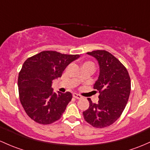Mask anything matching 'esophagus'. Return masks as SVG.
Wrapping results in <instances>:
<instances>
[{"mask_svg":"<svg viewBox=\"0 0 150 150\" xmlns=\"http://www.w3.org/2000/svg\"><path fill=\"white\" fill-rule=\"evenodd\" d=\"M72 96H73L74 98H77V99L82 98V96L79 95V94L76 93H72Z\"/></svg>","mask_w":150,"mask_h":150,"instance_id":"obj_1","label":"esophagus"}]
</instances>
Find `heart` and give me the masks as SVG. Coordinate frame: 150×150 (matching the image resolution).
<instances>
[{
  "instance_id": "1",
  "label": "heart",
  "mask_w": 150,
  "mask_h": 150,
  "mask_svg": "<svg viewBox=\"0 0 150 150\" xmlns=\"http://www.w3.org/2000/svg\"><path fill=\"white\" fill-rule=\"evenodd\" d=\"M89 64H91V65H94L93 62H92L91 61H85V62H83V66L89 65Z\"/></svg>"
}]
</instances>
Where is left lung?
Instances as JSON below:
<instances>
[{
	"label": "left lung",
	"instance_id": "left-lung-1",
	"mask_svg": "<svg viewBox=\"0 0 150 150\" xmlns=\"http://www.w3.org/2000/svg\"><path fill=\"white\" fill-rule=\"evenodd\" d=\"M97 59L100 75L93 88L99 91V100L83 111L84 119L95 128H105L113 124L124 111L131 91V79L125 66L105 50L87 52Z\"/></svg>",
	"mask_w": 150,
	"mask_h": 150
}]
</instances>
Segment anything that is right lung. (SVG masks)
<instances>
[{"instance_id":"1","label":"right lung","mask_w":150,"mask_h":150,"mask_svg":"<svg viewBox=\"0 0 150 150\" xmlns=\"http://www.w3.org/2000/svg\"><path fill=\"white\" fill-rule=\"evenodd\" d=\"M79 54L43 51L28 58L18 73V94L26 114L44 125L59 120L72 99L70 92H53L52 82Z\"/></svg>"}]
</instances>
